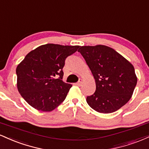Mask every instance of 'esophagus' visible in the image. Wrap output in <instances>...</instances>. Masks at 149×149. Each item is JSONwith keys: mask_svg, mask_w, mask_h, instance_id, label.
<instances>
[{"mask_svg": "<svg viewBox=\"0 0 149 149\" xmlns=\"http://www.w3.org/2000/svg\"><path fill=\"white\" fill-rule=\"evenodd\" d=\"M81 84H82V80L80 79L79 81L77 82V83H76V85H78V86H80V85H81Z\"/></svg>", "mask_w": 149, "mask_h": 149, "instance_id": "obj_1", "label": "esophagus"}]
</instances>
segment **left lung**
I'll use <instances>...</instances> for the list:
<instances>
[{
  "instance_id": "1",
  "label": "left lung",
  "mask_w": 149,
  "mask_h": 149,
  "mask_svg": "<svg viewBox=\"0 0 149 149\" xmlns=\"http://www.w3.org/2000/svg\"><path fill=\"white\" fill-rule=\"evenodd\" d=\"M78 52L91 70L96 90L87 103L99 113H110L130 100L137 78L130 61L108 46H80Z\"/></svg>"
}]
</instances>
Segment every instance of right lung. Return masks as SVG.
<instances>
[{
  "instance_id": "add662e5",
  "label": "right lung",
  "mask_w": 149,
  "mask_h": 149,
  "mask_svg": "<svg viewBox=\"0 0 149 149\" xmlns=\"http://www.w3.org/2000/svg\"><path fill=\"white\" fill-rule=\"evenodd\" d=\"M80 46L48 43L26 54L16 69L18 91L30 106L41 111H52L64 102L71 84L63 82L66 57Z\"/></svg>"
}]
</instances>
